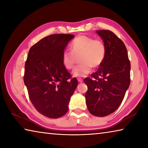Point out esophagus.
I'll return each mask as SVG.
<instances>
[{"label": "esophagus", "mask_w": 148, "mask_h": 148, "mask_svg": "<svg viewBox=\"0 0 148 148\" xmlns=\"http://www.w3.org/2000/svg\"><path fill=\"white\" fill-rule=\"evenodd\" d=\"M77 81H78L79 83H82L83 82V79L81 78V77H78L77 78Z\"/></svg>", "instance_id": "esophagus-1"}]
</instances>
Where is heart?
<instances>
[{"label": "heart", "instance_id": "b5f03b06", "mask_svg": "<svg viewBox=\"0 0 148 148\" xmlns=\"http://www.w3.org/2000/svg\"><path fill=\"white\" fill-rule=\"evenodd\" d=\"M71 52L63 51L62 54V64L65 69H73L79 57L81 64L78 65L73 71V75L76 77H83L91 72L92 67L97 69L102 64L106 55V47L103 41L95 39L86 35L74 38L71 44Z\"/></svg>", "mask_w": 148, "mask_h": 148}]
</instances>
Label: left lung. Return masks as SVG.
Segmentation results:
<instances>
[{
	"label": "left lung",
	"instance_id": "1",
	"mask_svg": "<svg viewBox=\"0 0 148 148\" xmlns=\"http://www.w3.org/2000/svg\"><path fill=\"white\" fill-rule=\"evenodd\" d=\"M96 32L106 46V55L91 77L84 79L88 87L86 102L92 115L104 117L116 111L124 99L131 82V63L125 45L114 32L109 30Z\"/></svg>",
	"mask_w": 148,
	"mask_h": 148
}]
</instances>
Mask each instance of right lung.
<instances>
[{
	"label": "right lung",
	"mask_w": 148,
	"mask_h": 148,
	"mask_svg": "<svg viewBox=\"0 0 148 148\" xmlns=\"http://www.w3.org/2000/svg\"><path fill=\"white\" fill-rule=\"evenodd\" d=\"M73 34H55L41 39L29 49L24 83L29 99L39 113L59 118L66 113L77 80L62 64L61 57Z\"/></svg>",
	"instance_id": "add662e5"
}]
</instances>
